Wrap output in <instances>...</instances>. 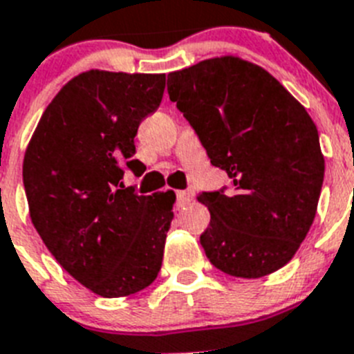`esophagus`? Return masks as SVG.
I'll return each mask as SVG.
<instances>
[{
	"label": "esophagus",
	"instance_id": "obj_1",
	"mask_svg": "<svg viewBox=\"0 0 354 354\" xmlns=\"http://www.w3.org/2000/svg\"><path fill=\"white\" fill-rule=\"evenodd\" d=\"M193 192L186 189V192H177V204L179 205H187L193 200Z\"/></svg>",
	"mask_w": 354,
	"mask_h": 354
}]
</instances>
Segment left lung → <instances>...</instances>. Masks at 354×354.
I'll return each mask as SVG.
<instances>
[{
    "label": "left lung",
    "instance_id": "left-lung-1",
    "mask_svg": "<svg viewBox=\"0 0 354 354\" xmlns=\"http://www.w3.org/2000/svg\"><path fill=\"white\" fill-rule=\"evenodd\" d=\"M168 93L232 180L230 192L198 195L211 212L200 236L209 262L239 278L283 268L314 223L324 179L305 106L261 65L232 55L170 72Z\"/></svg>",
    "mask_w": 354,
    "mask_h": 354
}]
</instances>
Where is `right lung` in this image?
<instances>
[{"mask_svg": "<svg viewBox=\"0 0 354 354\" xmlns=\"http://www.w3.org/2000/svg\"><path fill=\"white\" fill-rule=\"evenodd\" d=\"M165 74L92 68L72 77L40 117L23 161L33 227L58 264L102 298L154 282L175 193L120 189L122 165L142 174L134 136L159 108Z\"/></svg>", "mask_w": 354, "mask_h": 354, "instance_id": "1", "label": "right lung"}]
</instances>
